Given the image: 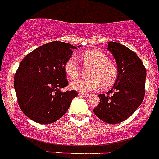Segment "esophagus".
<instances>
[{
	"instance_id": "obj_1",
	"label": "esophagus",
	"mask_w": 159,
	"mask_h": 159,
	"mask_svg": "<svg viewBox=\"0 0 159 159\" xmlns=\"http://www.w3.org/2000/svg\"><path fill=\"white\" fill-rule=\"evenodd\" d=\"M88 93H79V96L80 97H84V98H86V97L88 96Z\"/></svg>"
}]
</instances>
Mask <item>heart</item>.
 Here are the masks:
<instances>
[{
    "label": "heart",
    "instance_id": "b5f03b06",
    "mask_svg": "<svg viewBox=\"0 0 159 159\" xmlns=\"http://www.w3.org/2000/svg\"><path fill=\"white\" fill-rule=\"evenodd\" d=\"M80 58L84 64L90 65V78L79 79L71 84V87L80 92L93 91L103 87H111L117 80L119 69L116 63L109 60L104 52L92 49L80 54ZM64 70L66 75L75 80L80 74V66L73 56L66 60L64 64Z\"/></svg>",
    "mask_w": 159,
    "mask_h": 159
}]
</instances>
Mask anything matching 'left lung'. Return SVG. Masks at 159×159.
<instances>
[{"label": "left lung", "instance_id": "obj_1", "mask_svg": "<svg viewBox=\"0 0 159 159\" xmlns=\"http://www.w3.org/2000/svg\"><path fill=\"white\" fill-rule=\"evenodd\" d=\"M117 63L119 74L113 88L99 94L100 103L93 109L103 122L116 124L126 120L137 109L145 94L146 69L137 54L117 42H108Z\"/></svg>", "mask_w": 159, "mask_h": 159}]
</instances>
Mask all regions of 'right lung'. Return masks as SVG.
I'll return each instance as SVG.
<instances>
[{
    "label": "right lung",
    "instance_id": "1",
    "mask_svg": "<svg viewBox=\"0 0 159 159\" xmlns=\"http://www.w3.org/2000/svg\"><path fill=\"white\" fill-rule=\"evenodd\" d=\"M73 49L77 48L70 43L50 42L30 52L21 61L15 74V90L19 108L34 122H56L78 95L75 90H60L69 85L64 64Z\"/></svg>",
    "mask_w": 159,
    "mask_h": 159
}]
</instances>
